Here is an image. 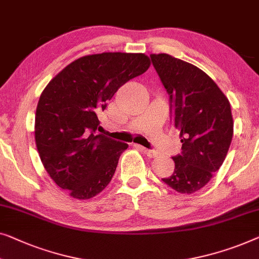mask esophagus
<instances>
[{
	"label": "esophagus",
	"instance_id": "esophagus-1",
	"mask_svg": "<svg viewBox=\"0 0 259 259\" xmlns=\"http://www.w3.org/2000/svg\"><path fill=\"white\" fill-rule=\"evenodd\" d=\"M134 146H136L139 151H141L142 153H144V154H146L148 157H155L156 156V152L152 151V149H147V148L142 147V146H140V145H134Z\"/></svg>",
	"mask_w": 259,
	"mask_h": 259
}]
</instances>
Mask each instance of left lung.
Wrapping results in <instances>:
<instances>
[{
	"label": "left lung",
	"mask_w": 259,
	"mask_h": 259,
	"mask_svg": "<svg viewBox=\"0 0 259 259\" xmlns=\"http://www.w3.org/2000/svg\"><path fill=\"white\" fill-rule=\"evenodd\" d=\"M151 59L169 95L182 153L173 156L174 173L162 181L181 194L200 190L220 169L229 151L234 120L229 100L207 73L167 54Z\"/></svg>",
	"instance_id": "8db88e82"
}]
</instances>
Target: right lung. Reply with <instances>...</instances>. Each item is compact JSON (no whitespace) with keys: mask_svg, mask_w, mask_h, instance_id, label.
Here are the masks:
<instances>
[{"mask_svg":"<svg viewBox=\"0 0 259 259\" xmlns=\"http://www.w3.org/2000/svg\"><path fill=\"white\" fill-rule=\"evenodd\" d=\"M149 65L145 54L88 55L65 66L43 90L35 118L37 151L50 178L71 197L89 200L111 182L128 145L97 133V113Z\"/></svg>","mask_w":259,"mask_h":259,"instance_id":"obj_1","label":"right lung"}]
</instances>
